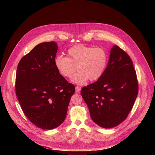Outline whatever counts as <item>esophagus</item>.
I'll use <instances>...</instances> for the list:
<instances>
[{
    "mask_svg": "<svg viewBox=\"0 0 155 155\" xmlns=\"http://www.w3.org/2000/svg\"><path fill=\"white\" fill-rule=\"evenodd\" d=\"M81 90V87L79 86H76L75 87V92L76 93H79Z\"/></svg>",
    "mask_w": 155,
    "mask_h": 155,
    "instance_id": "34e87169",
    "label": "esophagus"
}]
</instances>
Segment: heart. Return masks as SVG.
<instances>
[{"mask_svg": "<svg viewBox=\"0 0 155 155\" xmlns=\"http://www.w3.org/2000/svg\"><path fill=\"white\" fill-rule=\"evenodd\" d=\"M107 62L108 54L104 49L83 44L69 48L68 57L59 55L54 59L57 71L65 78L72 77L77 69L78 72L72 81L78 84H83L88 80L94 81L100 79L104 74Z\"/></svg>", "mask_w": 155, "mask_h": 155, "instance_id": "1", "label": "heart"}]
</instances>
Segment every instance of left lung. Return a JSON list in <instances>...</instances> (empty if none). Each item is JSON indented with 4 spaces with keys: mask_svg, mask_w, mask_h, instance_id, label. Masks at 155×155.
Returning <instances> with one entry per match:
<instances>
[{
    "mask_svg": "<svg viewBox=\"0 0 155 155\" xmlns=\"http://www.w3.org/2000/svg\"><path fill=\"white\" fill-rule=\"evenodd\" d=\"M138 89L132 60L125 51L114 45L102 77L83 87L81 94L93 121L102 127L111 128L127 118Z\"/></svg>",
    "mask_w": 155,
    "mask_h": 155,
    "instance_id": "1",
    "label": "left lung"
}]
</instances>
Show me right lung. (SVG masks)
<instances>
[{
    "label": "right lung",
    "mask_w": 155,
    "mask_h": 155,
    "mask_svg": "<svg viewBox=\"0 0 155 155\" xmlns=\"http://www.w3.org/2000/svg\"><path fill=\"white\" fill-rule=\"evenodd\" d=\"M54 41L41 43L18 65L15 90L22 110L36 126L52 129L64 121L75 86L57 71Z\"/></svg>",
    "instance_id": "obj_1"
}]
</instances>
